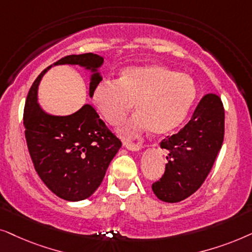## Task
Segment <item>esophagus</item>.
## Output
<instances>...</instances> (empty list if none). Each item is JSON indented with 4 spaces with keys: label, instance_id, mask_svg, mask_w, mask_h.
<instances>
[{
    "label": "esophagus",
    "instance_id": "1",
    "mask_svg": "<svg viewBox=\"0 0 252 252\" xmlns=\"http://www.w3.org/2000/svg\"><path fill=\"white\" fill-rule=\"evenodd\" d=\"M124 146L126 147V149L130 150V151H139L142 150V145L140 144H133V143H124Z\"/></svg>",
    "mask_w": 252,
    "mask_h": 252
}]
</instances>
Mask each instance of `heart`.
I'll use <instances>...</instances> for the list:
<instances>
[{
  "instance_id": "heart-1",
  "label": "heart",
  "mask_w": 252,
  "mask_h": 252,
  "mask_svg": "<svg viewBox=\"0 0 252 252\" xmlns=\"http://www.w3.org/2000/svg\"><path fill=\"white\" fill-rule=\"evenodd\" d=\"M194 80L160 64L124 68L117 82L102 80L94 87L92 100L100 116L116 126L136 103V114L119 129L123 137H135L151 129L156 136L172 132L182 124L196 99Z\"/></svg>"
}]
</instances>
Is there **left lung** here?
Instances as JSON below:
<instances>
[{"label": "left lung", "instance_id": "8db88e82", "mask_svg": "<svg viewBox=\"0 0 252 252\" xmlns=\"http://www.w3.org/2000/svg\"><path fill=\"white\" fill-rule=\"evenodd\" d=\"M224 135V109L214 93L204 95L184 128L160 143L168 151L165 174L152 184L160 200L179 203L199 189L212 169Z\"/></svg>", "mask_w": 252, "mask_h": 252}]
</instances>
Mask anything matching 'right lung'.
Returning a JSON list of instances; mask_svg holds the SVG:
<instances>
[{"instance_id":"1","label":"right lung","mask_w":252,"mask_h":252,"mask_svg":"<svg viewBox=\"0 0 252 252\" xmlns=\"http://www.w3.org/2000/svg\"><path fill=\"white\" fill-rule=\"evenodd\" d=\"M79 65L91 71L90 92L102 80L99 68L103 58L93 53L65 56L36 77L24 108L25 138L35 172L60 198L78 202L89 198L105 177L110 161L122 146L91 105L71 115L46 113L38 103V87L54 65Z\"/></svg>"}]
</instances>
